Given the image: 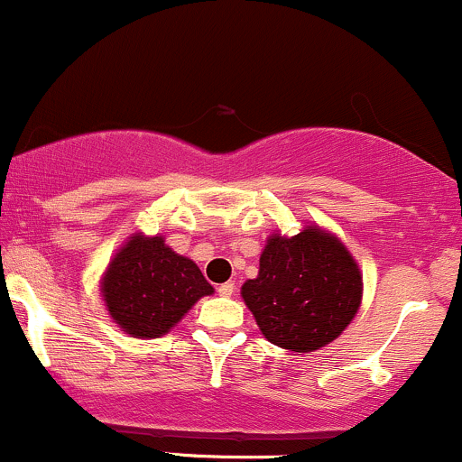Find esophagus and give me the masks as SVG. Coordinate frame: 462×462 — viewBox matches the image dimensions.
<instances>
[{"label": "esophagus", "instance_id": "esophagus-1", "mask_svg": "<svg viewBox=\"0 0 462 462\" xmlns=\"http://www.w3.org/2000/svg\"><path fill=\"white\" fill-rule=\"evenodd\" d=\"M233 292H236V283L233 282H226L222 283V286H217V294H220V297H231Z\"/></svg>", "mask_w": 462, "mask_h": 462}]
</instances>
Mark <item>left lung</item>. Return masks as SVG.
Segmentation results:
<instances>
[{
	"instance_id": "1",
	"label": "left lung",
	"mask_w": 462,
	"mask_h": 462,
	"mask_svg": "<svg viewBox=\"0 0 462 462\" xmlns=\"http://www.w3.org/2000/svg\"><path fill=\"white\" fill-rule=\"evenodd\" d=\"M242 299L273 345L308 354L329 345L360 310L362 273L346 246L320 226L273 233Z\"/></svg>"
}]
</instances>
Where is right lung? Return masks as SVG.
<instances>
[{
	"mask_svg": "<svg viewBox=\"0 0 462 462\" xmlns=\"http://www.w3.org/2000/svg\"><path fill=\"white\" fill-rule=\"evenodd\" d=\"M214 292L200 268L165 246L162 236L134 233L124 242L102 277L111 319L133 338H157Z\"/></svg>",
	"mask_w": 462,
	"mask_h": 462,
	"instance_id": "obj_1",
	"label": "right lung"
}]
</instances>
